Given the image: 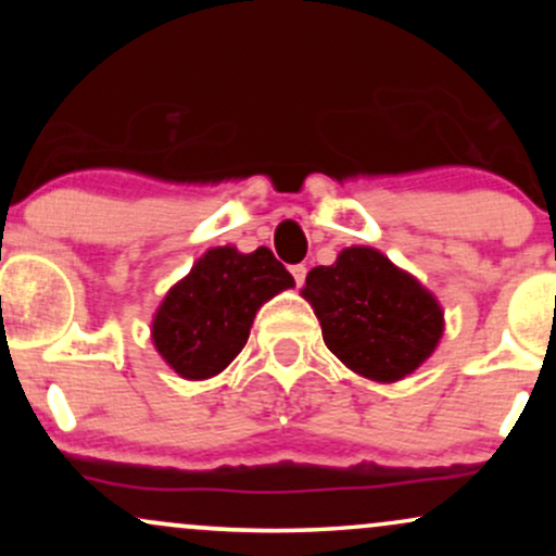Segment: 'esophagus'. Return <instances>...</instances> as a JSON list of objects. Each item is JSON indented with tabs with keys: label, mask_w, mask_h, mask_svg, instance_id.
I'll list each match as a JSON object with an SVG mask.
<instances>
[{
	"label": "esophagus",
	"mask_w": 556,
	"mask_h": 556,
	"mask_svg": "<svg viewBox=\"0 0 556 556\" xmlns=\"http://www.w3.org/2000/svg\"><path fill=\"white\" fill-rule=\"evenodd\" d=\"M290 274H292V279H295V285L300 287L305 282V274H308V269H305L303 264H295V266H290Z\"/></svg>",
	"instance_id": "34e87169"
}]
</instances>
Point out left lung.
Segmentation results:
<instances>
[{
  "label": "left lung",
  "mask_w": 556,
  "mask_h": 556,
  "mask_svg": "<svg viewBox=\"0 0 556 556\" xmlns=\"http://www.w3.org/2000/svg\"><path fill=\"white\" fill-rule=\"evenodd\" d=\"M300 295L321 324L324 342L350 371L394 384L431 358L444 334V311L413 274L368 245L316 266Z\"/></svg>",
  "instance_id": "obj_1"
}]
</instances>
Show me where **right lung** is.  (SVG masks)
Instances as JSON below:
<instances>
[{
	"mask_svg": "<svg viewBox=\"0 0 556 556\" xmlns=\"http://www.w3.org/2000/svg\"><path fill=\"white\" fill-rule=\"evenodd\" d=\"M290 287L295 279L269 248H208L159 303L151 342L177 376L212 379L245 348L261 305Z\"/></svg>",
	"mask_w": 556,
	"mask_h": 556,
	"instance_id": "right-lung-1",
	"label": "right lung"
}]
</instances>
